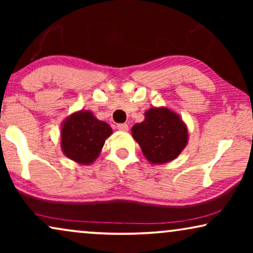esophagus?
<instances>
[{
  "mask_svg": "<svg viewBox=\"0 0 253 253\" xmlns=\"http://www.w3.org/2000/svg\"><path fill=\"white\" fill-rule=\"evenodd\" d=\"M117 129H119L120 131H127L129 130V126L126 123H122V124H117Z\"/></svg>",
  "mask_w": 253,
  "mask_h": 253,
  "instance_id": "34e87169",
  "label": "esophagus"
}]
</instances>
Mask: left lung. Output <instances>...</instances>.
<instances>
[{
  "label": "left lung",
  "instance_id": "1",
  "mask_svg": "<svg viewBox=\"0 0 253 253\" xmlns=\"http://www.w3.org/2000/svg\"><path fill=\"white\" fill-rule=\"evenodd\" d=\"M132 137L152 165L170 162L188 144V126L178 114L167 107H153L145 112V120L134 124Z\"/></svg>",
  "mask_w": 253,
  "mask_h": 253
}]
</instances>
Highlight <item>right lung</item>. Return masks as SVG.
Listing matches in <instances>:
<instances>
[{"label":"right lung","instance_id":"add662e5","mask_svg":"<svg viewBox=\"0 0 253 253\" xmlns=\"http://www.w3.org/2000/svg\"><path fill=\"white\" fill-rule=\"evenodd\" d=\"M112 127L89 110L72 113L61 126V148L65 157L81 165H91L99 157Z\"/></svg>","mask_w":253,"mask_h":253}]
</instances>
